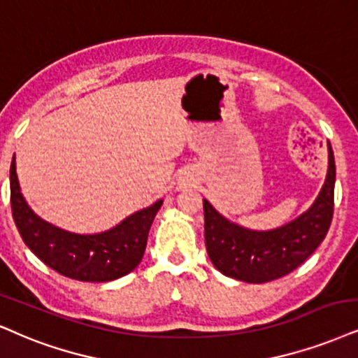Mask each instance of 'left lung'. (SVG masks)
Segmentation results:
<instances>
[{
    "label": "left lung",
    "instance_id": "8db88e82",
    "mask_svg": "<svg viewBox=\"0 0 358 358\" xmlns=\"http://www.w3.org/2000/svg\"><path fill=\"white\" fill-rule=\"evenodd\" d=\"M335 161L329 143V169L319 196L285 226L252 231L220 215L204 199V237L210 262L224 275L264 284L297 268L325 239L334 215Z\"/></svg>",
    "mask_w": 358,
    "mask_h": 358
}]
</instances>
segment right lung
<instances>
[{"label":"right lung","instance_id":"right-lung-1","mask_svg":"<svg viewBox=\"0 0 358 358\" xmlns=\"http://www.w3.org/2000/svg\"><path fill=\"white\" fill-rule=\"evenodd\" d=\"M13 219L31 252L61 275L83 282H109L139 266L149 229L162 199L131 214L113 229L98 234H74L43 220L21 194L16 159L10 169Z\"/></svg>","mask_w":358,"mask_h":358}]
</instances>
